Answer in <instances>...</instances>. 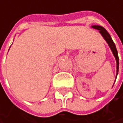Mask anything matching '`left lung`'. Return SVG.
I'll list each match as a JSON object with an SVG mask.
<instances>
[{"instance_id": "8db88e82", "label": "left lung", "mask_w": 123, "mask_h": 123, "mask_svg": "<svg viewBox=\"0 0 123 123\" xmlns=\"http://www.w3.org/2000/svg\"><path fill=\"white\" fill-rule=\"evenodd\" d=\"M92 28L99 31L100 33L102 35V36L105 40V41L108 43L109 47L111 48V50L112 52V54L114 55V56L115 58V60H116V62H117V74H116V77H117V73H118V69H119V58H118L117 50L116 49V47H115V45L114 42L112 41L110 34L108 33V31L103 27H102L100 25H92Z\"/></svg>"}]
</instances>
